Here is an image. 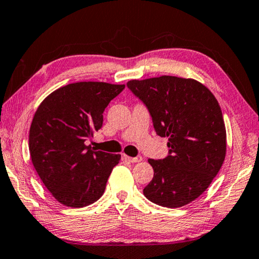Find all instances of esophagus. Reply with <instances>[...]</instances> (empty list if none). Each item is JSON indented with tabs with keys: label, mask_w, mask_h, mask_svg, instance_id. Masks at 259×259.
<instances>
[{
	"label": "esophagus",
	"mask_w": 259,
	"mask_h": 259,
	"mask_svg": "<svg viewBox=\"0 0 259 259\" xmlns=\"http://www.w3.org/2000/svg\"><path fill=\"white\" fill-rule=\"evenodd\" d=\"M122 158L124 159V160H128V161L133 162V163H135V162H141L142 160H143V158L141 157V155H137V157H135V158H131V157H128V155L123 154V155H122Z\"/></svg>",
	"instance_id": "esophagus-1"
}]
</instances>
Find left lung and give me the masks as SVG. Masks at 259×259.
<instances>
[{
  "label": "left lung",
  "mask_w": 259,
  "mask_h": 259,
  "mask_svg": "<svg viewBox=\"0 0 259 259\" xmlns=\"http://www.w3.org/2000/svg\"><path fill=\"white\" fill-rule=\"evenodd\" d=\"M126 86L146 106L155 133L168 138L169 147L165 159H149L154 175L144 196L160 206H184L206 190L224 163L226 128L218 101L190 78L161 76Z\"/></svg>",
  "instance_id": "1"
}]
</instances>
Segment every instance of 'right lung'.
Wrapping results in <instances>:
<instances>
[{
  "instance_id": "right-lung-1",
  "label": "right lung",
  "mask_w": 259,
  "mask_h": 259,
  "mask_svg": "<svg viewBox=\"0 0 259 259\" xmlns=\"http://www.w3.org/2000/svg\"><path fill=\"white\" fill-rule=\"evenodd\" d=\"M124 85L79 81L65 85L41 102L28 136L32 163L54 198L84 207L105 192L120 154L96 151L85 141L102 126L105 108Z\"/></svg>"
}]
</instances>
